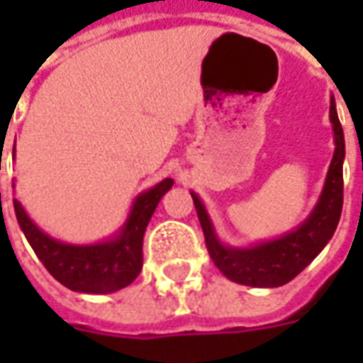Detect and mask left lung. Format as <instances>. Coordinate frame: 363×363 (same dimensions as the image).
<instances>
[{
  "label": "left lung",
  "mask_w": 363,
  "mask_h": 363,
  "mask_svg": "<svg viewBox=\"0 0 363 363\" xmlns=\"http://www.w3.org/2000/svg\"><path fill=\"white\" fill-rule=\"evenodd\" d=\"M328 118L333 124L335 138V153L328 165L325 184L320 190L317 204L313 206L311 213L297 228L289 229L284 235L259 241V243L235 247L223 243L216 231L210 213L204 202L194 190L190 196L196 206L198 220L206 237V247L212 257L213 264L228 280L252 286V288H278L294 280L305 267H309L317 255L333 239L336 225L342 213V163L346 157L344 150V132L340 120L336 114L335 96H330Z\"/></svg>",
  "instance_id": "left-lung-1"
}]
</instances>
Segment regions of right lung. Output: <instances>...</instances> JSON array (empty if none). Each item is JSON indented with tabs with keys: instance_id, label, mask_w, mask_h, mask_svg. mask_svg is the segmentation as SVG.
Instances as JSON below:
<instances>
[{
	"instance_id": "1",
	"label": "right lung",
	"mask_w": 363,
	"mask_h": 363,
	"mask_svg": "<svg viewBox=\"0 0 363 363\" xmlns=\"http://www.w3.org/2000/svg\"><path fill=\"white\" fill-rule=\"evenodd\" d=\"M171 186L173 179H163L155 186L140 192L118 231L103 241L85 245L66 243L44 233L28 218L17 198L13 200V206L28 245L60 284L79 294H112L130 286L138 278L143 264V233L159 200Z\"/></svg>"
}]
</instances>
